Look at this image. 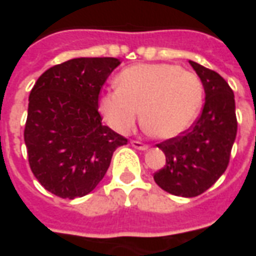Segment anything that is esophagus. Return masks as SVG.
Segmentation results:
<instances>
[{
    "mask_svg": "<svg viewBox=\"0 0 256 256\" xmlns=\"http://www.w3.org/2000/svg\"><path fill=\"white\" fill-rule=\"evenodd\" d=\"M132 145H133L136 150H146L150 146L144 142H141V141H137V140H133L132 141Z\"/></svg>",
    "mask_w": 256,
    "mask_h": 256,
    "instance_id": "esophagus-1",
    "label": "esophagus"
}]
</instances>
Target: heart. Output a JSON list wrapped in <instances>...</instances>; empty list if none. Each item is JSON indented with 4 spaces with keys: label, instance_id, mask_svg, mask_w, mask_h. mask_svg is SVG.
Returning <instances> with one entry per match:
<instances>
[{
    "label": "heart",
    "instance_id": "1",
    "mask_svg": "<svg viewBox=\"0 0 256 256\" xmlns=\"http://www.w3.org/2000/svg\"><path fill=\"white\" fill-rule=\"evenodd\" d=\"M116 84L100 96L98 110L118 133H128L142 110L148 133L174 138L190 128L203 104L202 79L177 64H136L119 72Z\"/></svg>",
    "mask_w": 256,
    "mask_h": 256
}]
</instances>
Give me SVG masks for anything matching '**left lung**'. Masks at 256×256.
Returning a JSON list of instances; mask_svg holds the SVG:
<instances>
[{
	"label": "left lung",
	"mask_w": 256,
	"mask_h": 256,
	"mask_svg": "<svg viewBox=\"0 0 256 256\" xmlns=\"http://www.w3.org/2000/svg\"><path fill=\"white\" fill-rule=\"evenodd\" d=\"M189 64L203 82V111L181 136L158 144L166 155V166L154 174L163 190L182 198L198 196L218 181L229 164L237 134L230 86L212 70L190 60Z\"/></svg>",
	"instance_id": "obj_1"
}]
</instances>
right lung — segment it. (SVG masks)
<instances>
[{"label":"right lung","instance_id":"add662e5","mask_svg":"<svg viewBox=\"0 0 256 256\" xmlns=\"http://www.w3.org/2000/svg\"><path fill=\"white\" fill-rule=\"evenodd\" d=\"M120 64L115 58H79L53 66L28 97L24 142L31 172L63 198H82L106 176L128 138L104 126L98 94Z\"/></svg>","mask_w":256,"mask_h":256}]
</instances>
